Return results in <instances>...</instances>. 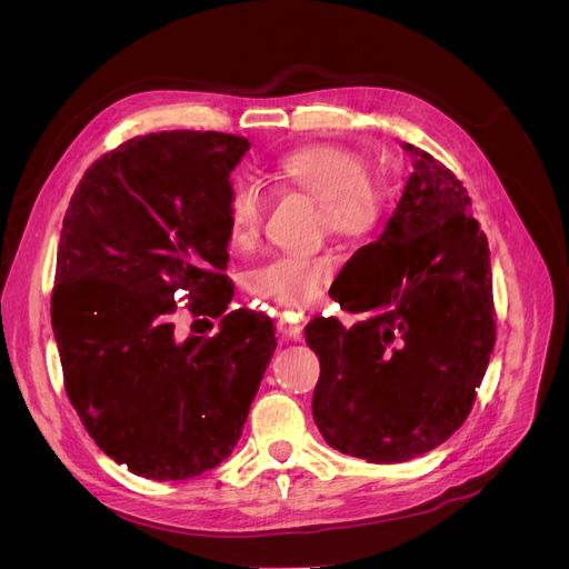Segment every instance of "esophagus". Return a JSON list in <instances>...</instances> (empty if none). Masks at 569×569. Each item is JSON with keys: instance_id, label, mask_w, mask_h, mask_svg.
<instances>
[{"instance_id": "34e87169", "label": "esophagus", "mask_w": 569, "mask_h": 569, "mask_svg": "<svg viewBox=\"0 0 569 569\" xmlns=\"http://www.w3.org/2000/svg\"><path fill=\"white\" fill-rule=\"evenodd\" d=\"M278 332L284 339H295L299 341L303 337V325L301 322H289V320H278Z\"/></svg>"}]
</instances>
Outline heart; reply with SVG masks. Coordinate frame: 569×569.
Instances as JSON below:
<instances>
[{"instance_id":"heart-1","label":"heart","mask_w":569,"mask_h":569,"mask_svg":"<svg viewBox=\"0 0 569 569\" xmlns=\"http://www.w3.org/2000/svg\"><path fill=\"white\" fill-rule=\"evenodd\" d=\"M270 176L282 187L320 203V230L337 237H360L375 228L382 213V194L368 176L358 153L337 144H306L291 149L272 163ZM228 234L234 247L256 242L263 220V194L239 182L226 203ZM332 274L327 256H282L249 272L247 287L256 299L282 308L313 301Z\"/></svg>"}]
</instances>
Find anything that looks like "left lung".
<instances>
[{
  "mask_svg": "<svg viewBox=\"0 0 569 569\" xmlns=\"http://www.w3.org/2000/svg\"><path fill=\"white\" fill-rule=\"evenodd\" d=\"M412 159L377 242L343 266L339 306L370 318L306 325L320 358L313 420L332 449L368 462H403L437 449L470 416L496 341L487 234L449 168ZM383 287L358 298L360 286Z\"/></svg>",
  "mask_w": 569,
  "mask_h": 569,
  "instance_id": "1",
  "label": "left lung"
}]
</instances>
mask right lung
<instances>
[{
  "label": "right lung",
  "mask_w": 569,
  "mask_h": 569,
  "mask_svg": "<svg viewBox=\"0 0 569 569\" xmlns=\"http://www.w3.org/2000/svg\"><path fill=\"white\" fill-rule=\"evenodd\" d=\"M244 137L170 130L94 161L68 203L51 291L66 393L94 443L157 481L226 460L278 347L272 320L223 317L226 203ZM221 315L213 338L174 337L172 313Z\"/></svg>",
  "instance_id": "1"
}]
</instances>
